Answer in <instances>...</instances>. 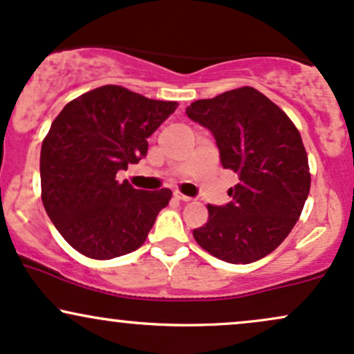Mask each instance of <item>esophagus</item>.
<instances>
[{
	"instance_id": "34e87169",
	"label": "esophagus",
	"mask_w": 354,
	"mask_h": 354,
	"mask_svg": "<svg viewBox=\"0 0 354 354\" xmlns=\"http://www.w3.org/2000/svg\"><path fill=\"white\" fill-rule=\"evenodd\" d=\"M174 197H176L177 201H180V202H190V201H192V197L184 196V194L178 192V190H177V192H174Z\"/></svg>"
}]
</instances>
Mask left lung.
I'll return each mask as SVG.
<instances>
[{"mask_svg": "<svg viewBox=\"0 0 354 354\" xmlns=\"http://www.w3.org/2000/svg\"><path fill=\"white\" fill-rule=\"evenodd\" d=\"M185 113L212 132L222 167L239 176L229 189L232 202L209 204V219L194 229V239L225 263L263 259L295 227L311 187L299 130L252 86L190 103Z\"/></svg>", "mask_w": 354, "mask_h": 354, "instance_id": "left-lung-1", "label": "left lung"}]
</instances>
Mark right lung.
Masks as SVG:
<instances>
[{
	"label": "right lung",
	"instance_id": "add662e5",
	"mask_svg": "<svg viewBox=\"0 0 354 354\" xmlns=\"http://www.w3.org/2000/svg\"><path fill=\"white\" fill-rule=\"evenodd\" d=\"M177 105L103 85L66 103L55 118L39 156L41 201L75 251L105 261L144 244L172 190L133 189L117 172L147 156V138Z\"/></svg>",
	"mask_w": 354,
	"mask_h": 354
}]
</instances>
